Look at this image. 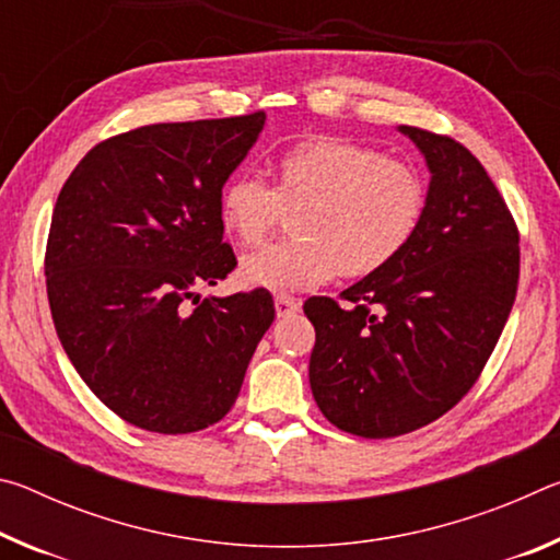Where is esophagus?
Segmentation results:
<instances>
[{
	"instance_id": "esophagus-1",
	"label": "esophagus",
	"mask_w": 560,
	"mask_h": 560,
	"mask_svg": "<svg viewBox=\"0 0 560 560\" xmlns=\"http://www.w3.org/2000/svg\"><path fill=\"white\" fill-rule=\"evenodd\" d=\"M273 308H277V316L279 318H289V316H296L301 311V303L291 296H277L273 299Z\"/></svg>"
}]
</instances>
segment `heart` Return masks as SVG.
<instances>
[{
	"mask_svg": "<svg viewBox=\"0 0 560 560\" xmlns=\"http://www.w3.org/2000/svg\"><path fill=\"white\" fill-rule=\"evenodd\" d=\"M428 192L422 177L371 145L346 138H314L283 150L277 185L257 170L234 173L220 195L226 232L257 244L291 217L293 240L264 244L242 259L240 277L252 289L301 293L338 271L368 277L405 252L420 230Z\"/></svg>",
	"mask_w": 560,
	"mask_h": 560,
	"instance_id": "1",
	"label": "heart"
}]
</instances>
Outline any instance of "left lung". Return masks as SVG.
I'll use <instances>...</instances> for the list:
<instances>
[{"mask_svg":"<svg viewBox=\"0 0 560 560\" xmlns=\"http://www.w3.org/2000/svg\"><path fill=\"white\" fill-rule=\"evenodd\" d=\"M430 170L420 230L385 269L308 299L314 400L338 430L385 440L420 430L477 383L518 287V230L467 148L400 126Z\"/></svg>","mask_w":560,"mask_h":560,"instance_id":"8db88e82","label":"left lung"}]
</instances>
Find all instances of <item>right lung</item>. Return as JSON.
Wrapping results in <instances>:
<instances>
[{
  "instance_id": "obj_1",
  "label": "right lung",
  "mask_w": 560,
  "mask_h": 560,
  "mask_svg": "<svg viewBox=\"0 0 560 560\" xmlns=\"http://www.w3.org/2000/svg\"><path fill=\"white\" fill-rule=\"evenodd\" d=\"M264 120L122 132L89 150L56 200L44 267L56 334L93 395L140 430L220 422L277 314L264 289L185 306L236 267L220 195Z\"/></svg>"
}]
</instances>
